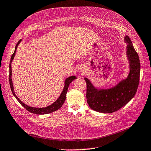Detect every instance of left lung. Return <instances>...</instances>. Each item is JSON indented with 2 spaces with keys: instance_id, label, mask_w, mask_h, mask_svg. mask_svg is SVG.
I'll return each instance as SVG.
<instances>
[{
  "instance_id": "1",
  "label": "left lung",
  "mask_w": 151,
  "mask_h": 151,
  "mask_svg": "<svg viewBox=\"0 0 151 151\" xmlns=\"http://www.w3.org/2000/svg\"><path fill=\"white\" fill-rule=\"evenodd\" d=\"M124 41L127 43V56L129 62L130 71L125 79L108 89H98L86 78V99L90 107L101 113H112L117 111L133 99L137 91L139 78L140 64L139 57L128 36Z\"/></svg>"
}]
</instances>
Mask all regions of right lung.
I'll return each instance as SVG.
<instances>
[{
  "label": "right lung",
  "instance_id": "obj_1",
  "mask_svg": "<svg viewBox=\"0 0 151 151\" xmlns=\"http://www.w3.org/2000/svg\"><path fill=\"white\" fill-rule=\"evenodd\" d=\"M21 41H22L21 40H19L16 45V47H15V50H14V52L11 56V61H10V63H9V83H10L11 91L12 92L14 96L16 97V99L17 100V101L19 102V103L21 104V105H22V106H24V107L27 110L29 111V112H31V113L35 114H38V115H44V114H47L52 113V112H53V111H55L59 109H60L61 107V106L63 105V104H64V102L66 100V96L68 86L73 81L76 79V77L75 76H71L68 78H67L65 81L64 88H63L60 96H59V98H58L57 99V100H56L54 103L52 104L51 105H50L49 106H46V107H43V108L32 107V106H29L26 105L25 104H24L21 100H19V99L15 94V92H14V90L13 84H12V78H11V77H12V67H11L12 61L14 60V56H15L17 46L19 45V43L21 42Z\"/></svg>",
  "mask_w": 151,
  "mask_h": 151
}]
</instances>
